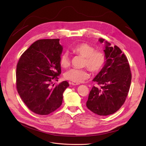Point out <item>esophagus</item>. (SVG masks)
Masks as SVG:
<instances>
[{
    "label": "esophagus",
    "mask_w": 146,
    "mask_h": 146,
    "mask_svg": "<svg viewBox=\"0 0 146 146\" xmlns=\"http://www.w3.org/2000/svg\"><path fill=\"white\" fill-rule=\"evenodd\" d=\"M70 84L72 85V86H77L79 84H78V83H76V82H70Z\"/></svg>",
    "instance_id": "1"
}]
</instances>
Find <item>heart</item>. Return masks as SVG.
Segmentation results:
<instances>
[{
    "mask_svg": "<svg viewBox=\"0 0 146 146\" xmlns=\"http://www.w3.org/2000/svg\"><path fill=\"white\" fill-rule=\"evenodd\" d=\"M73 52L84 58L83 66H87L94 73H99L105 66L106 57L103 51L95 50V48L86 43H79L72 49ZM59 64L62 68H67L70 65V59L68 52L62 54L60 56ZM65 78L73 82L79 83L89 78L90 74L87 69H72L64 74Z\"/></svg>",
    "mask_w": 146,
    "mask_h": 146,
    "instance_id": "b5f03b06",
    "label": "heart"
}]
</instances>
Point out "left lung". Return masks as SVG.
Segmentation results:
<instances>
[{"mask_svg": "<svg viewBox=\"0 0 146 146\" xmlns=\"http://www.w3.org/2000/svg\"><path fill=\"white\" fill-rule=\"evenodd\" d=\"M100 43L105 40L99 39ZM106 57L105 66L93 81L100 87L93 86L87 107L99 115H108L115 113L124 103L131 83L132 74L127 58L117 46L105 41Z\"/></svg>", "mask_w": 146, "mask_h": 146, "instance_id": "left-lung-1", "label": "left lung"}]
</instances>
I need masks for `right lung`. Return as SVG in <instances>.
<instances>
[{"instance_id":"add662e5","label":"right lung","mask_w":146,"mask_h":146,"mask_svg":"<svg viewBox=\"0 0 146 146\" xmlns=\"http://www.w3.org/2000/svg\"><path fill=\"white\" fill-rule=\"evenodd\" d=\"M59 41V38L36 41L17 65L18 93L29 109L39 115H48L59 108L63 93L69 87L66 81L51 87L61 73L59 59L63 47Z\"/></svg>"}]
</instances>
